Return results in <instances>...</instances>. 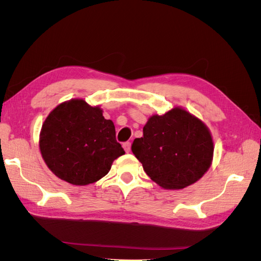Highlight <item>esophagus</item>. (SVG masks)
<instances>
[{
	"label": "esophagus",
	"mask_w": 261,
	"mask_h": 261,
	"mask_svg": "<svg viewBox=\"0 0 261 261\" xmlns=\"http://www.w3.org/2000/svg\"><path fill=\"white\" fill-rule=\"evenodd\" d=\"M123 148H124L126 152H129V150H130V143H129V141H126V143H124Z\"/></svg>",
	"instance_id": "obj_1"
}]
</instances>
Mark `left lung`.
<instances>
[{"mask_svg": "<svg viewBox=\"0 0 261 261\" xmlns=\"http://www.w3.org/2000/svg\"><path fill=\"white\" fill-rule=\"evenodd\" d=\"M144 137L132 151L147 175L164 189H181L206 173L213 158V140L207 125L179 107L149 117Z\"/></svg>", "mask_w": 261, "mask_h": 261, "instance_id": "1", "label": "left lung"}]
</instances>
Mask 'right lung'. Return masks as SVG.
Listing matches in <instances>:
<instances>
[{"label":"right lung","mask_w":261,"mask_h":261,"mask_svg":"<svg viewBox=\"0 0 261 261\" xmlns=\"http://www.w3.org/2000/svg\"><path fill=\"white\" fill-rule=\"evenodd\" d=\"M39 148L48 168L73 185H88L106 176L125 153L115 126L99 107L72 99L53 109L42 124Z\"/></svg>","instance_id":"1"}]
</instances>
